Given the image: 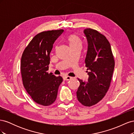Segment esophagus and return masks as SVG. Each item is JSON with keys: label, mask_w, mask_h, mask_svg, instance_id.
Listing matches in <instances>:
<instances>
[{"label": "esophagus", "mask_w": 134, "mask_h": 134, "mask_svg": "<svg viewBox=\"0 0 134 134\" xmlns=\"http://www.w3.org/2000/svg\"><path fill=\"white\" fill-rule=\"evenodd\" d=\"M71 78H72V77L69 76H64V78H63L64 80H69Z\"/></svg>", "instance_id": "esophagus-1"}]
</instances>
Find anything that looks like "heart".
<instances>
[{
    "mask_svg": "<svg viewBox=\"0 0 134 134\" xmlns=\"http://www.w3.org/2000/svg\"><path fill=\"white\" fill-rule=\"evenodd\" d=\"M68 41L69 43L70 47H75V46H82V42L79 36L75 34H72L69 36Z\"/></svg>",
    "mask_w": 134,
    "mask_h": 134,
    "instance_id": "heart-1",
    "label": "heart"
}]
</instances>
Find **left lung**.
Returning <instances> with one entry per match:
<instances>
[{
  "instance_id": "1",
  "label": "left lung",
  "mask_w": 134,
  "mask_h": 134,
  "mask_svg": "<svg viewBox=\"0 0 134 134\" xmlns=\"http://www.w3.org/2000/svg\"><path fill=\"white\" fill-rule=\"evenodd\" d=\"M88 41L85 59L88 82L78 78L80 86L76 92L78 100L83 106L95 105L106 95L110 86L115 60L110 43L105 36L91 28L84 31Z\"/></svg>"
}]
</instances>
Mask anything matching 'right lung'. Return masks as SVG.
I'll return each mask as SVG.
<instances>
[{
	"instance_id": "obj_1",
	"label": "right lung",
	"mask_w": 134,
	"mask_h": 134,
	"mask_svg": "<svg viewBox=\"0 0 134 134\" xmlns=\"http://www.w3.org/2000/svg\"><path fill=\"white\" fill-rule=\"evenodd\" d=\"M63 30L43 31L36 35L25 48L21 58L23 86L36 103L47 106L57 97L62 76L48 73L50 54Z\"/></svg>"
}]
</instances>
